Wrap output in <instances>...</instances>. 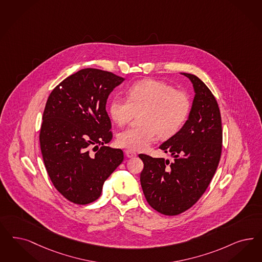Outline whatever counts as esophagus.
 Masks as SVG:
<instances>
[{"label": "esophagus", "mask_w": 262, "mask_h": 262, "mask_svg": "<svg viewBox=\"0 0 262 262\" xmlns=\"http://www.w3.org/2000/svg\"><path fill=\"white\" fill-rule=\"evenodd\" d=\"M126 155L127 158H135L136 157V153L133 150H126Z\"/></svg>", "instance_id": "obj_1"}]
</instances>
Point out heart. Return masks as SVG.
Here are the masks:
<instances>
[{"label": "heart", "mask_w": 262, "mask_h": 262, "mask_svg": "<svg viewBox=\"0 0 262 262\" xmlns=\"http://www.w3.org/2000/svg\"><path fill=\"white\" fill-rule=\"evenodd\" d=\"M190 99L185 91L174 89L165 82L146 79L126 91V99L115 97L109 105L111 119L119 125L127 124L139 113L140 124L121 132L118 144L132 150H144L159 136H175L190 115Z\"/></svg>", "instance_id": "1"}]
</instances>
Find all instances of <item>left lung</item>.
I'll return each mask as SVG.
<instances>
[{
  "mask_svg": "<svg viewBox=\"0 0 262 262\" xmlns=\"http://www.w3.org/2000/svg\"><path fill=\"white\" fill-rule=\"evenodd\" d=\"M183 74L190 78L195 92L190 116L175 136L160 146L174 161L138 156L144 163L140 183L145 199L166 216L179 215L199 201L216 172L223 147L216 98L198 76Z\"/></svg>",
  "mask_w": 262,
  "mask_h": 262,
  "instance_id": "obj_1",
  "label": "left lung"
}]
</instances>
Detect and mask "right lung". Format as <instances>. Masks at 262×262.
Returning a JSON list of instances; mask_svg holds the SVG:
<instances>
[{"instance_id": "add662e5", "label": "right lung", "mask_w": 262, "mask_h": 262, "mask_svg": "<svg viewBox=\"0 0 262 262\" xmlns=\"http://www.w3.org/2000/svg\"><path fill=\"white\" fill-rule=\"evenodd\" d=\"M123 81L112 72L83 69L47 99L39 133L43 163L56 190L72 203L99 199L104 181L124 160L121 149L105 146L113 136L106 100Z\"/></svg>"}]
</instances>
